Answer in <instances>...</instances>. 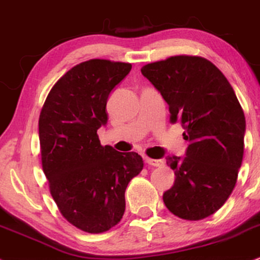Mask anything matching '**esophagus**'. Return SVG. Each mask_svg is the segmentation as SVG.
I'll return each instance as SVG.
<instances>
[{"label":"esophagus","instance_id":"1","mask_svg":"<svg viewBox=\"0 0 260 260\" xmlns=\"http://www.w3.org/2000/svg\"><path fill=\"white\" fill-rule=\"evenodd\" d=\"M145 161L148 164V166H152V167L163 166V160H160V159H152V158H145Z\"/></svg>","mask_w":260,"mask_h":260}]
</instances>
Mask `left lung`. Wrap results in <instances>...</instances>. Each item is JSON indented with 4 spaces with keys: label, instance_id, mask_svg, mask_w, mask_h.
I'll return each mask as SVG.
<instances>
[{
    "label": "left lung",
    "instance_id": "8db88e82",
    "mask_svg": "<svg viewBox=\"0 0 260 260\" xmlns=\"http://www.w3.org/2000/svg\"><path fill=\"white\" fill-rule=\"evenodd\" d=\"M169 105L170 123L180 121L190 142L186 157H168L175 173L163 201L174 215L201 220L230 197L242 164L246 119L230 82L212 62L174 56L142 67Z\"/></svg>",
    "mask_w": 260,
    "mask_h": 260
}]
</instances>
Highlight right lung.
<instances>
[{"label":"right lung","instance_id":"right-lung-1","mask_svg":"<svg viewBox=\"0 0 260 260\" xmlns=\"http://www.w3.org/2000/svg\"><path fill=\"white\" fill-rule=\"evenodd\" d=\"M131 70L130 63L82 62L47 94L39 118L42 169L60 214L75 228L101 234L125 212V190L143 168L136 152L102 146L97 130L107 124L109 93Z\"/></svg>","mask_w":260,"mask_h":260}]
</instances>
